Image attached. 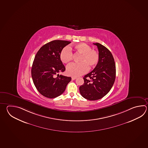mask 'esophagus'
<instances>
[{
  "label": "esophagus",
  "instance_id": "34e87169",
  "mask_svg": "<svg viewBox=\"0 0 148 148\" xmlns=\"http://www.w3.org/2000/svg\"><path fill=\"white\" fill-rule=\"evenodd\" d=\"M76 78H77L76 77H72V80H74V79H76Z\"/></svg>",
  "mask_w": 148,
  "mask_h": 148
}]
</instances>
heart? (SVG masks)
Returning a JSON list of instances; mask_svg holds the SVG:
<instances>
[{"instance_id":"heart-1","label":"heart","mask_w":148,"mask_h":148,"mask_svg":"<svg viewBox=\"0 0 148 148\" xmlns=\"http://www.w3.org/2000/svg\"><path fill=\"white\" fill-rule=\"evenodd\" d=\"M74 49L81 54L79 59V63L69 64L66 67L67 74L72 76H79L88 72L89 66L94 67L98 63L99 54L95 49L84 42H81L74 46ZM60 60L64 63H67L72 60L73 53L71 48L69 46L64 47L60 51Z\"/></svg>"}]
</instances>
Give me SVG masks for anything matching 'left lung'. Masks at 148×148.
<instances>
[{
	"label": "left lung",
	"instance_id": "1",
	"mask_svg": "<svg viewBox=\"0 0 148 148\" xmlns=\"http://www.w3.org/2000/svg\"><path fill=\"white\" fill-rule=\"evenodd\" d=\"M93 44L98 48L99 60L94 69L84 76V83L79 87L82 96L90 101L99 100L108 93L116 75L114 60L111 51L100 43Z\"/></svg>",
	"mask_w": 148,
	"mask_h": 148
}]
</instances>
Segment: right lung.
Returning a JSON list of instances; mask_svg holds the SVG:
<instances>
[{
	"instance_id": "right-lung-1",
	"label": "right lung",
	"mask_w": 148,
	"mask_h": 148,
	"mask_svg": "<svg viewBox=\"0 0 148 148\" xmlns=\"http://www.w3.org/2000/svg\"><path fill=\"white\" fill-rule=\"evenodd\" d=\"M55 40L42 46L37 51L32 67V77L37 90L44 97L53 99L63 93L71 77L58 74L65 71L60 54L62 49L71 43ZM56 75L58 77H55Z\"/></svg>"
}]
</instances>
